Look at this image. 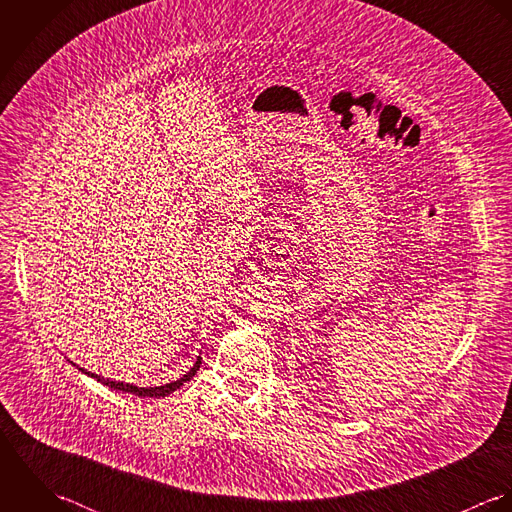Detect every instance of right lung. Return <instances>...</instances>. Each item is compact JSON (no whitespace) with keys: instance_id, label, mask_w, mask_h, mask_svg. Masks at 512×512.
I'll return each mask as SVG.
<instances>
[{"instance_id":"add662e5","label":"right lung","mask_w":512,"mask_h":512,"mask_svg":"<svg viewBox=\"0 0 512 512\" xmlns=\"http://www.w3.org/2000/svg\"><path fill=\"white\" fill-rule=\"evenodd\" d=\"M71 362V360H69ZM73 364V362H71ZM200 364H202V358L198 356V360H196V364L190 368V372H186L180 380H176V382H170V384H164V386H154V388H138V386H134V384H126V382H116V380H108V378H103V376H99V374H93V372H87L85 368H79L77 364V368L83 372V374H87V376H91V378H95L97 382H101L104 386H108L110 390H118V392H126V394H134V396H144V398H164V396H168V394H172V392H176L180 386H184L186 382H190L194 376H196V372L200 370Z\"/></svg>"}]
</instances>
